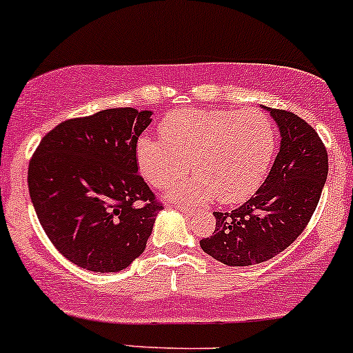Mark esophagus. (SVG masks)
I'll list each match as a JSON object with an SVG mask.
<instances>
[{
    "instance_id": "34e87169",
    "label": "esophagus",
    "mask_w": 353,
    "mask_h": 353,
    "mask_svg": "<svg viewBox=\"0 0 353 353\" xmlns=\"http://www.w3.org/2000/svg\"><path fill=\"white\" fill-rule=\"evenodd\" d=\"M176 209H179V211H183L185 216H192V214H194V209H191V208H185V206H183V204H177Z\"/></svg>"
}]
</instances>
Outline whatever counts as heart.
Listing matches in <instances>:
<instances>
[{"mask_svg":"<svg viewBox=\"0 0 353 353\" xmlns=\"http://www.w3.org/2000/svg\"><path fill=\"white\" fill-rule=\"evenodd\" d=\"M162 139L142 135L135 145L139 169L154 188H168L176 201L223 204L241 203L265 181L276 152L273 120L256 108L201 110L183 108L161 123Z\"/></svg>","mask_w":353,"mask_h":353,"instance_id":"b5f03b06","label":"heart"}]
</instances>
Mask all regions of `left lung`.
I'll list each match as a JSON object with an SVG mask.
<instances>
[{
	"instance_id": "8db88e82",
	"label": "left lung",
	"mask_w": 353,
	"mask_h": 353,
	"mask_svg": "<svg viewBox=\"0 0 353 353\" xmlns=\"http://www.w3.org/2000/svg\"><path fill=\"white\" fill-rule=\"evenodd\" d=\"M281 142L256 194L230 212H214L216 228L201 239L204 253L228 266L268 261L303 233L328 174V154L319 134L293 112L268 108Z\"/></svg>"
}]
</instances>
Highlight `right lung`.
I'll return each mask as SVG.
<instances>
[{
  "mask_svg": "<svg viewBox=\"0 0 353 353\" xmlns=\"http://www.w3.org/2000/svg\"><path fill=\"white\" fill-rule=\"evenodd\" d=\"M150 115L123 107L65 120L30 161V197L41 228L80 268L112 273L144 253L162 209L135 157Z\"/></svg>",
  "mask_w": 353,
  "mask_h": 353,
  "instance_id": "add662e5",
  "label": "right lung"
}]
</instances>
